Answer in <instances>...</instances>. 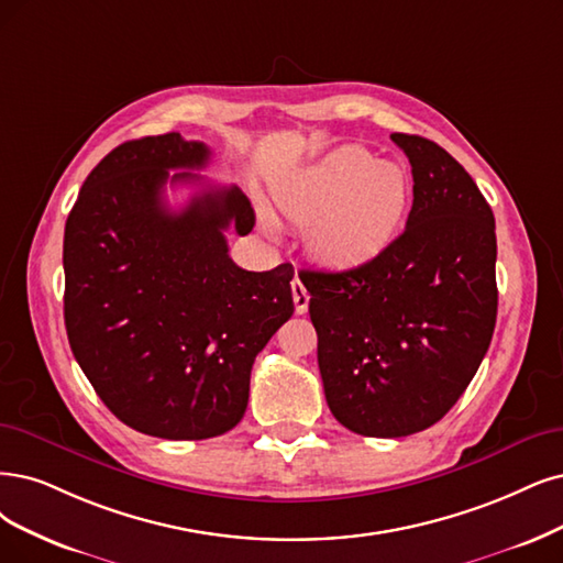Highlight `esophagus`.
Here are the masks:
<instances>
[{
    "label": "esophagus",
    "instance_id": "esophagus-1",
    "mask_svg": "<svg viewBox=\"0 0 563 563\" xmlns=\"http://www.w3.org/2000/svg\"><path fill=\"white\" fill-rule=\"evenodd\" d=\"M292 299H295V310H297L299 316H303L306 310H308L310 295H308V289L303 287V283H301L299 278H295V280H292Z\"/></svg>",
    "mask_w": 563,
    "mask_h": 563
}]
</instances>
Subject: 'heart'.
Returning <instances> with one entry per match:
<instances>
[{"label":"heart","instance_id":"obj_1","mask_svg":"<svg viewBox=\"0 0 563 563\" xmlns=\"http://www.w3.org/2000/svg\"><path fill=\"white\" fill-rule=\"evenodd\" d=\"M410 201L399 164L362 145H341L278 192L283 216L308 229V247L322 264L350 268L378 257L397 239Z\"/></svg>","mask_w":563,"mask_h":563}]
</instances>
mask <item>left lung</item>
Returning a JSON list of instances; mask_svg holds the SVG:
<instances>
[{
    "label": "left lung",
    "mask_w": 563,
    "mask_h": 563,
    "mask_svg": "<svg viewBox=\"0 0 563 563\" xmlns=\"http://www.w3.org/2000/svg\"><path fill=\"white\" fill-rule=\"evenodd\" d=\"M410 162L404 234L345 271H301L334 418L373 439L429 429L462 397L496 324L494 213L439 143L391 134Z\"/></svg>",
    "instance_id": "1"
}]
</instances>
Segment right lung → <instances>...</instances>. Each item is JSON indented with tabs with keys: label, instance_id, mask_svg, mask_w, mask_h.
Here are the masks:
<instances>
[{
	"label": "right lung",
	"instance_id": "right-lung-1",
	"mask_svg": "<svg viewBox=\"0 0 563 563\" xmlns=\"http://www.w3.org/2000/svg\"><path fill=\"white\" fill-rule=\"evenodd\" d=\"M211 151L178 132L128 141L82 183L65 227V324L99 399L128 427L169 441L234 429L250 371L295 313L292 264L245 271L224 229L250 234L239 187L208 185L180 211L164 185H201Z\"/></svg>",
	"mask_w": 563,
	"mask_h": 563
}]
</instances>
